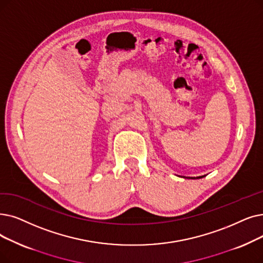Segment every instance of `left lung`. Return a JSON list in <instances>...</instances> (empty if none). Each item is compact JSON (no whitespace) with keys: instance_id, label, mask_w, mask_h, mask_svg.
I'll list each match as a JSON object with an SVG mask.
<instances>
[{"instance_id":"8db88e82","label":"left lung","mask_w":263,"mask_h":263,"mask_svg":"<svg viewBox=\"0 0 263 263\" xmlns=\"http://www.w3.org/2000/svg\"><path fill=\"white\" fill-rule=\"evenodd\" d=\"M202 177H203V176H199V177H197V178H202ZM185 178H186V177H185ZM187 178H188V177H187ZM189 178H195V177H189Z\"/></svg>"}]
</instances>
